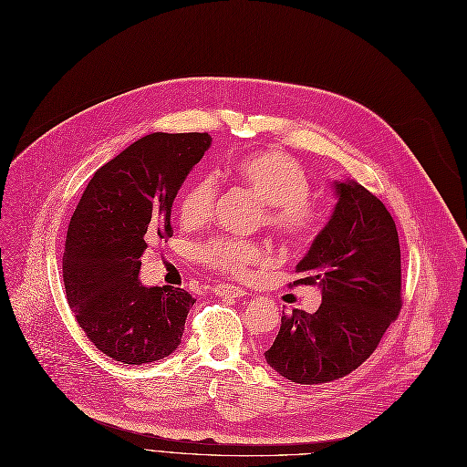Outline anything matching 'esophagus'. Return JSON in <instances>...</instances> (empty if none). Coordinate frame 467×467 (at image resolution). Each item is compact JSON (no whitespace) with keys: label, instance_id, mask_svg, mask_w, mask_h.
<instances>
[{"label":"esophagus","instance_id":"obj_1","mask_svg":"<svg viewBox=\"0 0 467 467\" xmlns=\"http://www.w3.org/2000/svg\"><path fill=\"white\" fill-rule=\"evenodd\" d=\"M213 293L216 296H232V298H239V296H245V288L235 286V285H226V283H218L216 286H213Z\"/></svg>","mask_w":467,"mask_h":467}]
</instances>
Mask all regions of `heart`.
<instances>
[{
  "label": "heart",
  "instance_id": "heart-1",
  "mask_svg": "<svg viewBox=\"0 0 467 467\" xmlns=\"http://www.w3.org/2000/svg\"><path fill=\"white\" fill-rule=\"evenodd\" d=\"M234 176L264 203V224L275 235L298 241L314 234L317 216L309 205L312 182L293 158L281 151L249 153L234 165ZM214 203L216 181L213 176H202L186 190L181 202L182 224L203 226ZM195 254L211 268L232 275L249 274L251 265L264 258L262 247L254 241L237 237H211L199 243Z\"/></svg>",
  "mask_w": 467,
  "mask_h": 467
}]
</instances>
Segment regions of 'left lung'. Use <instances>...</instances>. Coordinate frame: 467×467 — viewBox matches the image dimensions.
I'll list each match as a JSON object with an SVG mask.
<instances>
[{"label":"left lung","instance_id":"8db88e82","mask_svg":"<svg viewBox=\"0 0 467 467\" xmlns=\"http://www.w3.org/2000/svg\"><path fill=\"white\" fill-rule=\"evenodd\" d=\"M337 205L296 264L295 285H317L316 314L281 317L268 365L296 384L332 382L379 348L401 309V249L395 222L379 197L355 181H335Z\"/></svg>","mask_w":467,"mask_h":467}]
</instances>
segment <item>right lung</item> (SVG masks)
I'll use <instances>...</instances> for the list:
<instances>
[{
	"mask_svg": "<svg viewBox=\"0 0 467 467\" xmlns=\"http://www.w3.org/2000/svg\"><path fill=\"white\" fill-rule=\"evenodd\" d=\"M207 132H151L100 167L72 214L62 256L66 298L79 327L108 358L160 361L181 346L193 298L142 285L148 241L171 237V209L211 148Z\"/></svg>",
	"mask_w": 467,
	"mask_h": 467,
	"instance_id": "right-lung-1",
	"label": "right lung"
}]
</instances>
